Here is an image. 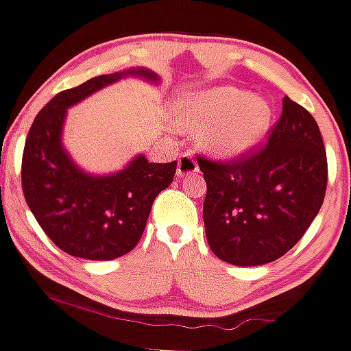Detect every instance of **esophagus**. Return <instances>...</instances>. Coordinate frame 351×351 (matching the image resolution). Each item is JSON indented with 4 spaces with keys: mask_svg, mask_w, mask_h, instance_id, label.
I'll return each mask as SVG.
<instances>
[{
    "mask_svg": "<svg viewBox=\"0 0 351 351\" xmlns=\"http://www.w3.org/2000/svg\"><path fill=\"white\" fill-rule=\"evenodd\" d=\"M195 173H198V165L195 158L190 153H183L178 159V171H176V175L180 178H185V176L195 175Z\"/></svg>",
    "mask_w": 351,
    "mask_h": 351,
    "instance_id": "obj_1",
    "label": "esophagus"
}]
</instances>
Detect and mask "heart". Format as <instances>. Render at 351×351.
Masks as SVG:
<instances>
[{"mask_svg": "<svg viewBox=\"0 0 351 351\" xmlns=\"http://www.w3.org/2000/svg\"><path fill=\"white\" fill-rule=\"evenodd\" d=\"M271 122V107L234 86H217L183 98L178 105V125L200 130V144L208 156L234 161L260 146Z\"/></svg>", "mask_w": 351, "mask_h": 351, "instance_id": "obj_1", "label": "heart"}]
</instances>
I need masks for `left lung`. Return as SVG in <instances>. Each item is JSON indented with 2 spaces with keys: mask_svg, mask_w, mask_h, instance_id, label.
Here are the masks:
<instances>
[{
  "mask_svg": "<svg viewBox=\"0 0 351 351\" xmlns=\"http://www.w3.org/2000/svg\"><path fill=\"white\" fill-rule=\"evenodd\" d=\"M268 144L247 158H198L207 183L204 224L217 258L258 267L295 246L323 205L328 161L314 117L289 97Z\"/></svg>",
  "mask_w": 351,
  "mask_h": 351,
  "instance_id": "8db88e82",
  "label": "left lung"
}]
</instances>
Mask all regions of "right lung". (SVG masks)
I'll return each instance as SVG.
<instances>
[{
    "mask_svg": "<svg viewBox=\"0 0 351 351\" xmlns=\"http://www.w3.org/2000/svg\"><path fill=\"white\" fill-rule=\"evenodd\" d=\"M159 84L147 67H130L91 77L56 95L28 130L22 159L23 195L52 243L67 254L108 261L139 243L154 198L169 186L176 161L149 162L137 154L122 169L93 175L74 162L62 143L67 108L123 77Z\"/></svg>",
    "mask_w": 351,
    "mask_h": 351,
    "instance_id": "obj_1",
    "label": "right lung"
}]
</instances>
